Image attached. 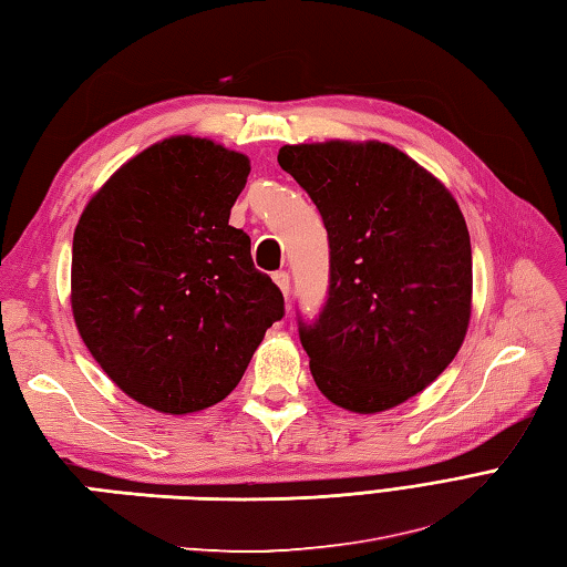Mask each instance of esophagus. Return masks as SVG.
I'll use <instances>...</instances> for the list:
<instances>
[{
    "mask_svg": "<svg viewBox=\"0 0 567 567\" xmlns=\"http://www.w3.org/2000/svg\"><path fill=\"white\" fill-rule=\"evenodd\" d=\"M274 281H276V286L281 288L284 296H288V288H291V276H288V271H284V269L274 271Z\"/></svg>",
    "mask_w": 567,
    "mask_h": 567,
    "instance_id": "obj_1",
    "label": "esophagus"
}]
</instances>
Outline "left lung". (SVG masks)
<instances>
[{
	"label": "left lung",
	"mask_w": 567,
	"mask_h": 567,
	"mask_svg": "<svg viewBox=\"0 0 567 567\" xmlns=\"http://www.w3.org/2000/svg\"><path fill=\"white\" fill-rule=\"evenodd\" d=\"M279 165L318 206L330 286L300 344L327 400L381 412L417 395L463 344L473 257L442 182L385 143L284 145Z\"/></svg>",
	"instance_id": "left-lung-1"
}]
</instances>
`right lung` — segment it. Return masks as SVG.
I'll return each mask as SVG.
<instances>
[{"mask_svg":"<svg viewBox=\"0 0 567 567\" xmlns=\"http://www.w3.org/2000/svg\"><path fill=\"white\" fill-rule=\"evenodd\" d=\"M249 159L206 137L143 150L86 204L72 240V312L125 395L186 414L240 383L284 293L228 225Z\"/></svg>","mask_w":567,"mask_h":567,"instance_id":"obj_1","label":"right lung"}]
</instances>
